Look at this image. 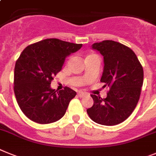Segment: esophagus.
Instances as JSON below:
<instances>
[{"mask_svg": "<svg viewBox=\"0 0 156 156\" xmlns=\"http://www.w3.org/2000/svg\"><path fill=\"white\" fill-rule=\"evenodd\" d=\"M78 95L79 97H85V96H86V95H87V93H84V92H82V91H79L78 93Z\"/></svg>", "mask_w": 156, "mask_h": 156, "instance_id": "34e87169", "label": "esophagus"}]
</instances>
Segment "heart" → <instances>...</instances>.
Listing matches in <instances>:
<instances>
[{
  "mask_svg": "<svg viewBox=\"0 0 156 156\" xmlns=\"http://www.w3.org/2000/svg\"><path fill=\"white\" fill-rule=\"evenodd\" d=\"M92 55H93V54H92ZM89 55H88V56H89Z\"/></svg>",
  "mask_w": 156,
  "mask_h": 156,
  "instance_id": "obj_1",
  "label": "heart"
}]
</instances>
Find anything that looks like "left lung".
Wrapping results in <instances>:
<instances>
[{
	"label": "left lung",
	"instance_id": "left-lung-1",
	"mask_svg": "<svg viewBox=\"0 0 156 156\" xmlns=\"http://www.w3.org/2000/svg\"><path fill=\"white\" fill-rule=\"evenodd\" d=\"M92 48L104 56L101 82L110 90L104 99L92 94L94 103L87 113L98 124L117 125L130 115L137 104L143 86V67L134 52L117 41H103L94 43Z\"/></svg>",
	"mask_w": 156,
	"mask_h": 156
}]
</instances>
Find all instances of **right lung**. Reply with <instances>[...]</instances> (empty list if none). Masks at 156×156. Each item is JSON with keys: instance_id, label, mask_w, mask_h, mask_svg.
Segmentation results:
<instances>
[{"instance_id": "1", "label": "right lung", "mask_w": 156, "mask_h": 156, "mask_svg": "<svg viewBox=\"0 0 156 156\" xmlns=\"http://www.w3.org/2000/svg\"><path fill=\"white\" fill-rule=\"evenodd\" d=\"M56 38H48L30 44L16 60L14 70V93L22 112L28 119L48 124L61 119L75 97L68 87L51 89L54 75L61 70L65 59L82 48Z\"/></svg>"}]
</instances>
